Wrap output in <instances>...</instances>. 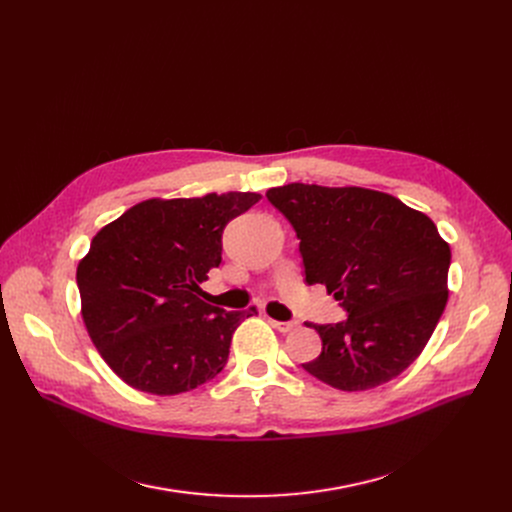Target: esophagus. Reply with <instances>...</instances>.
<instances>
[{"instance_id":"esophagus-1","label":"esophagus","mask_w":512,"mask_h":512,"mask_svg":"<svg viewBox=\"0 0 512 512\" xmlns=\"http://www.w3.org/2000/svg\"><path fill=\"white\" fill-rule=\"evenodd\" d=\"M272 326H274L278 332L288 334V332H292L294 328H297V321H276V319H272Z\"/></svg>"}]
</instances>
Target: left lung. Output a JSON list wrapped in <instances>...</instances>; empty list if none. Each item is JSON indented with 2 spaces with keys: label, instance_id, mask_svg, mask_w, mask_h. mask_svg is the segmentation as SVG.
Returning <instances> with one entry per match:
<instances>
[{
  "label": "left lung",
  "instance_id": "left-lung-1",
  "mask_svg": "<svg viewBox=\"0 0 512 512\" xmlns=\"http://www.w3.org/2000/svg\"><path fill=\"white\" fill-rule=\"evenodd\" d=\"M301 238L305 282L324 284L346 319L307 326L321 355L303 363L357 392L394 380L423 351L448 301L450 247L425 213L369 188L286 184L267 191Z\"/></svg>",
  "mask_w": 512,
  "mask_h": 512
}]
</instances>
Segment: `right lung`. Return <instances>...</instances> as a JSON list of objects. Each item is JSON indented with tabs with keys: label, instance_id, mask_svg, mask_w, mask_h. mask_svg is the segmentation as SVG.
Wrapping results in <instances>:
<instances>
[{
	"label": "right lung",
	"instance_id": "obj_1",
	"mask_svg": "<svg viewBox=\"0 0 512 512\" xmlns=\"http://www.w3.org/2000/svg\"><path fill=\"white\" fill-rule=\"evenodd\" d=\"M261 195L143 201L99 230L78 263L76 284L93 344L118 378L172 396L215 378L240 321L197 294L222 263V234Z\"/></svg>",
	"mask_w": 512,
	"mask_h": 512
}]
</instances>
